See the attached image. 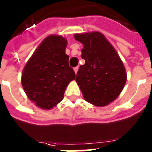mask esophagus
I'll return each mask as SVG.
<instances>
[{
    "instance_id": "1",
    "label": "esophagus",
    "mask_w": 152,
    "mask_h": 152,
    "mask_svg": "<svg viewBox=\"0 0 152 152\" xmlns=\"http://www.w3.org/2000/svg\"><path fill=\"white\" fill-rule=\"evenodd\" d=\"M78 69L79 68L78 67H76V68H74V72H75V73H77V72H78Z\"/></svg>"
}]
</instances>
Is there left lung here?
I'll use <instances>...</instances> for the list:
<instances>
[{
    "label": "left lung",
    "mask_w": 152,
    "mask_h": 152,
    "mask_svg": "<svg viewBox=\"0 0 152 152\" xmlns=\"http://www.w3.org/2000/svg\"><path fill=\"white\" fill-rule=\"evenodd\" d=\"M83 44L80 65L76 81L84 99L95 106H107L122 91L127 73L116 50L99 31L75 34Z\"/></svg>",
    "instance_id": "left-lung-1"
}]
</instances>
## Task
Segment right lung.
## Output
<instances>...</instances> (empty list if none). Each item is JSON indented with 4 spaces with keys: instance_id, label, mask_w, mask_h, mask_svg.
<instances>
[{
    "instance_id": "add662e5",
    "label": "right lung",
    "mask_w": 152,
    "mask_h": 152,
    "mask_svg": "<svg viewBox=\"0 0 152 152\" xmlns=\"http://www.w3.org/2000/svg\"><path fill=\"white\" fill-rule=\"evenodd\" d=\"M67 39L51 34L42 42L23 68L21 83L26 95L39 108L50 110L64 98L76 78L65 53Z\"/></svg>"
}]
</instances>
